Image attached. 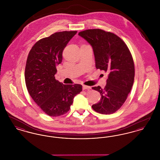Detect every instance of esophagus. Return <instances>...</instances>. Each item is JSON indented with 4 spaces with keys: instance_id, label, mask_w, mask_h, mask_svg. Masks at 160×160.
Masks as SVG:
<instances>
[{
    "instance_id": "obj_1",
    "label": "esophagus",
    "mask_w": 160,
    "mask_h": 160,
    "mask_svg": "<svg viewBox=\"0 0 160 160\" xmlns=\"http://www.w3.org/2000/svg\"><path fill=\"white\" fill-rule=\"evenodd\" d=\"M91 89V87H90V86H86V85H83V90H85V89L89 90V89Z\"/></svg>"
}]
</instances>
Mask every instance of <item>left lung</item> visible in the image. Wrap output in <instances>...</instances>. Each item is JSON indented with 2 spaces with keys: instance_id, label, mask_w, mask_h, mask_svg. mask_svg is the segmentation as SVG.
Wrapping results in <instances>:
<instances>
[{
  "instance_id": "left-lung-1",
  "label": "left lung",
  "mask_w": 160,
  "mask_h": 160,
  "mask_svg": "<svg viewBox=\"0 0 160 160\" xmlns=\"http://www.w3.org/2000/svg\"><path fill=\"white\" fill-rule=\"evenodd\" d=\"M92 46L95 67L108 73L106 86L92 89L99 92V102L92 105L97 112L112 114L127 98L134 79V64L128 47L114 33L99 29H88L78 33Z\"/></svg>"
}]
</instances>
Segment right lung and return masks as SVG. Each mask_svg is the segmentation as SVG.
Masks as SVG:
<instances>
[{
	"instance_id": "1",
	"label": "right lung",
	"mask_w": 160,
	"mask_h": 160,
	"mask_svg": "<svg viewBox=\"0 0 160 160\" xmlns=\"http://www.w3.org/2000/svg\"><path fill=\"white\" fill-rule=\"evenodd\" d=\"M77 31L56 32L37 42L29 53L24 72L26 85L32 98L50 116L67 113L75 96L82 91L81 84H63L55 79L56 65L62 52Z\"/></svg>"
}]
</instances>
